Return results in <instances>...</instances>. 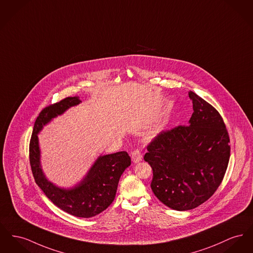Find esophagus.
<instances>
[{"label":"esophagus","instance_id":"obj_1","mask_svg":"<svg viewBox=\"0 0 253 253\" xmlns=\"http://www.w3.org/2000/svg\"><path fill=\"white\" fill-rule=\"evenodd\" d=\"M141 160H142V155L139 150L136 149L132 152V161L134 162V164L139 163Z\"/></svg>","mask_w":253,"mask_h":253}]
</instances>
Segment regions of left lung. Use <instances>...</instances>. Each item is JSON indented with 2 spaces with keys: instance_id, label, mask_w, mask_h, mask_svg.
<instances>
[{
  "instance_id": "8db88e82",
  "label": "left lung",
  "mask_w": 253,
  "mask_h": 253,
  "mask_svg": "<svg viewBox=\"0 0 253 253\" xmlns=\"http://www.w3.org/2000/svg\"><path fill=\"white\" fill-rule=\"evenodd\" d=\"M188 95L194 110L189 125L162 132L144 156L153 170L152 191L178 211L197 208L215 193L230 157L229 135L219 112L194 91Z\"/></svg>"
}]
</instances>
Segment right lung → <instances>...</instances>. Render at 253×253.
<instances>
[{
	"instance_id": "add662e5",
	"label": "right lung",
	"mask_w": 253,
	"mask_h": 253,
	"mask_svg": "<svg viewBox=\"0 0 253 253\" xmlns=\"http://www.w3.org/2000/svg\"><path fill=\"white\" fill-rule=\"evenodd\" d=\"M80 102L78 96L66 97L41 111L30 138V163L35 182L56 207L76 217L90 218L104 211L115 200L119 178L131 164L130 156L125 151L100 156L80 183L64 189L47 180L43 173L37 135L51 119Z\"/></svg>"
}]
</instances>
